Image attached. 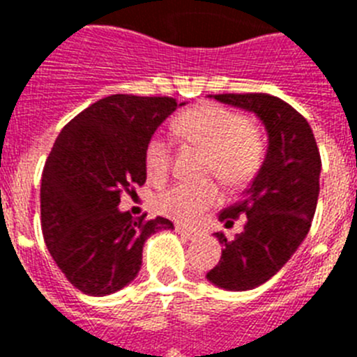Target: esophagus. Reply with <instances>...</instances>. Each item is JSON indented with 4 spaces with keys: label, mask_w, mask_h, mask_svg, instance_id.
Listing matches in <instances>:
<instances>
[{
    "label": "esophagus",
    "mask_w": 357,
    "mask_h": 357,
    "mask_svg": "<svg viewBox=\"0 0 357 357\" xmlns=\"http://www.w3.org/2000/svg\"><path fill=\"white\" fill-rule=\"evenodd\" d=\"M175 230L178 232V234L184 236V238H188V239H195L198 236L197 230L188 229V227H184V225H175Z\"/></svg>",
    "instance_id": "esophagus-1"
}]
</instances>
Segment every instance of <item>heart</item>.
<instances>
[{
  "instance_id": "heart-1",
  "label": "heart",
  "mask_w": 357,
  "mask_h": 357,
  "mask_svg": "<svg viewBox=\"0 0 357 357\" xmlns=\"http://www.w3.org/2000/svg\"><path fill=\"white\" fill-rule=\"evenodd\" d=\"M173 132L182 141L207 151V173L216 175L229 188L250 182L264 157L261 132L245 116L214 103H204L182 112L173 123ZM148 176L162 181L172 168V144L162 135L151 137L144 151ZM220 200L214 182L175 184L157 197L159 213L176 222L191 223Z\"/></svg>"
}]
</instances>
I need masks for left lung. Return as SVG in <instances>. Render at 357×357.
Instances as JSON below:
<instances>
[{"instance_id": "left-lung-1", "label": "left lung", "mask_w": 357, "mask_h": 357, "mask_svg": "<svg viewBox=\"0 0 357 357\" xmlns=\"http://www.w3.org/2000/svg\"><path fill=\"white\" fill-rule=\"evenodd\" d=\"M211 98L254 112L268 132L266 157L254 182L241 200L220 213L227 223L247 216L245 229L232 241L214 234L223 250L207 273L218 288L247 291L272 279L307 236L320 193V151L304 116L280 98L264 93Z\"/></svg>"}]
</instances>
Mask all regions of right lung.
Segmentation results:
<instances>
[{"label":"right lung","mask_w":357,"mask_h":357,"mask_svg":"<svg viewBox=\"0 0 357 357\" xmlns=\"http://www.w3.org/2000/svg\"><path fill=\"white\" fill-rule=\"evenodd\" d=\"M178 105L169 96L112 94L75 116L50 151L40 182L44 243L85 295L125 288L139 273L144 241L173 229L166 218H134L118 206L146 182L148 141Z\"/></svg>","instance_id":"right-lung-1"}]
</instances>
